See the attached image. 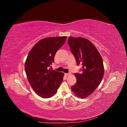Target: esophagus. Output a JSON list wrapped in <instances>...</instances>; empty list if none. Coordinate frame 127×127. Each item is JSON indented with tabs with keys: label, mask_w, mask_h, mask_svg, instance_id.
<instances>
[{
	"label": "esophagus",
	"mask_w": 127,
	"mask_h": 127,
	"mask_svg": "<svg viewBox=\"0 0 127 127\" xmlns=\"http://www.w3.org/2000/svg\"><path fill=\"white\" fill-rule=\"evenodd\" d=\"M64 75L66 76H69L71 75V72H68V73H66V74H64Z\"/></svg>",
	"instance_id": "esophagus-1"
}]
</instances>
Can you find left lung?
Returning <instances> with one entry per match:
<instances>
[{
    "label": "left lung",
    "instance_id": "8db88e82",
    "mask_svg": "<svg viewBox=\"0 0 127 127\" xmlns=\"http://www.w3.org/2000/svg\"><path fill=\"white\" fill-rule=\"evenodd\" d=\"M68 43L77 64L82 65V73H76L77 82L71 89L77 97L90 95L101 82L104 69L101 55L92 42L84 37L70 36Z\"/></svg>",
    "mask_w": 127,
    "mask_h": 127
}]
</instances>
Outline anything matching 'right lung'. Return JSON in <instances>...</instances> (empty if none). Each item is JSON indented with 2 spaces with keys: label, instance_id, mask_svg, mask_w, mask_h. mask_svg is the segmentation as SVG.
<instances>
[{
  "label": "right lung",
  "instance_id": "right-lung-1",
  "mask_svg": "<svg viewBox=\"0 0 127 127\" xmlns=\"http://www.w3.org/2000/svg\"><path fill=\"white\" fill-rule=\"evenodd\" d=\"M67 36L46 37L33 46L25 63L28 81L34 92L47 98L55 95L63 80L64 73L49 68L54 63L56 53L62 47Z\"/></svg>",
  "mask_w": 127,
  "mask_h": 127
}]
</instances>
